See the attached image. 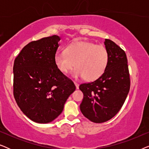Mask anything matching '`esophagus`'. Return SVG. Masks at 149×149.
I'll return each mask as SVG.
<instances>
[{
  "label": "esophagus",
  "instance_id": "obj_1",
  "mask_svg": "<svg viewBox=\"0 0 149 149\" xmlns=\"http://www.w3.org/2000/svg\"><path fill=\"white\" fill-rule=\"evenodd\" d=\"M74 85H75V86H76V88L78 89H79V83H77V82H74Z\"/></svg>",
  "mask_w": 149,
  "mask_h": 149
}]
</instances>
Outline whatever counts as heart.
I'll use <instances>...</instances> for the list:
<instances>
[{"instance_id":"b5f03b06","label":"heart","mask_w":149,"mask_h":149,"mask_svg":"<svg viewBox=\"0 0 149 149\" xmlns=\"http://www.w3.org/2000/svg\"><path fill=\"white\" fill-rule=\"evenodd\" d=\"M109 61V52L104 47L85 40L69 44L65 53H57L54 56L60 72L67 74L76 66L73 76L83 77L87 81L99 79L107 70Z\"/></svg>"}]
</instances>
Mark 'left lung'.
Masks as SVG:
<instances>
[{"mask_svg": "<svg viewBox=\"0 0 149 149\" xmlns=\"http://www.w3.org/2000/svg\"><path fill=\"white\" fill-rule=\"evenodd\" d=\"M109 61L104 73L95 81L83 83L81 113L93 123L107 121L117 115L125 102L130 88L125 52L110 39H105Z\"/></svg>", "mask_w": 149, "mask_h": 149, "instance_id": "1", "label": "left lung"}]
</instances>
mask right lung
I'll list each match as a JSON object with an SVG mask.
<instances>
[{"mask_svg":"<svg viewBox=\"0 0 149 149\" xmlns=\"http://www.w3.org/2000/svg\"><path fill=\"white\" fill-rule=\"evenodd\" d=\"M60 40V36L53 35L30 42L14 61V97L24 115L36 123L54 121L76 89L55 64Z\"/></svg>","mask_w":149,"mask_h":149,"instance_id":"add662e5","label":"right lung"}]
</instances>
